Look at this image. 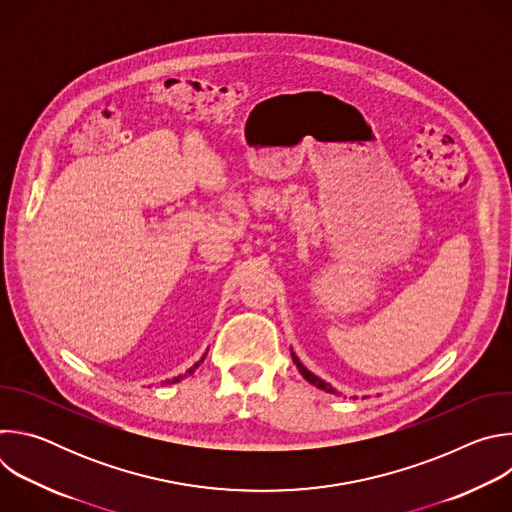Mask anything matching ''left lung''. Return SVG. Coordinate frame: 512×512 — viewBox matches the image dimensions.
Segmentation results:
<instances>
[{
	"label": "left lung",
	"instance_id": "left-lung-1",
	"mask_svg": "<svg viewBox=\"0 0 512 512\" xmlns=\"http://www.w3.org/2000/svg\"><path fill=\"white\" fill-rule=\"evenodd\" d=\"M291 358H294V362H296V367H298V371L302 373V377L308 381V383H312V385H316L318 389H322V391H326V393H336L326 381H322L320 377H316L314 373H310L306 367H304V364L300 362V358L294 354V352H291Z\"/></svg>",
	"mask_w": 512,
	"mask_h": 512
}]
</instances>
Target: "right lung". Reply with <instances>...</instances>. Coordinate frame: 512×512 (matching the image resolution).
<instances>
[{"mask_svg": "<svg viewBox=\"0 0 512 512\" xmlns=\"http://www.w3.org/2000/svg\"><path fill=\"white\" fill-rule=\"evenodd\" d=\"M204 358H206V352H204V356H202V358H200V360H198V362L194 364V367H192V369H188V373H186V375H192V373H194V371H196V369L200 367V362H202ZM186 375H184V377H186ZM184 377H182V375H180V377H174L172 381H166V385H168V383H178V381H180V379H184Z\"/></svg>", "mask_w": 512, "mask_h": 512, "instance_id": "add662e5", "label": "right lung"}]
</instances>
